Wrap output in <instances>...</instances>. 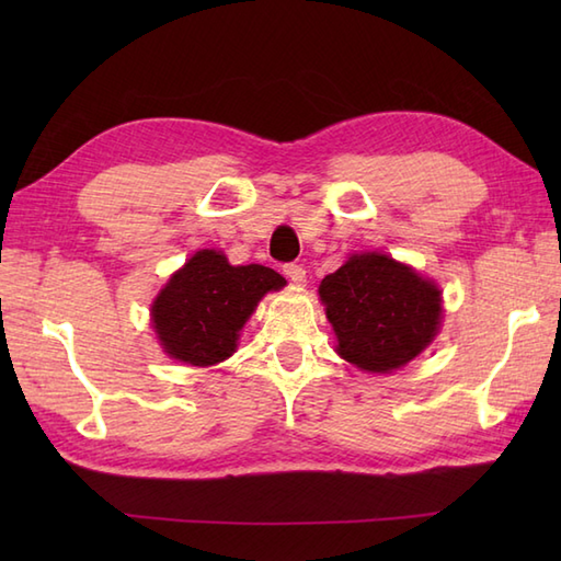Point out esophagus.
Masks as SVG:
<instances>
[{
    "mask_svg": "<svg viewBox=\"0 0 561 561\" xmlns=\"http://www.w3.org/2000/svg\"><path fill=\"white\" fill-rule=\"evenodd\" d=\"M284 277L301 287V284L306 282V270L301 265H296V262H289V265H284Z\"/></svg>",
    "mask_w": 561,
    "mask_h": 561,
    "instance_id": "esophagus-1",
    "label": "esophagus"
}]
</instances>
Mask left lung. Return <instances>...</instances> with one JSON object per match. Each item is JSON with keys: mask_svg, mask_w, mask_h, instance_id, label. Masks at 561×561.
Returning <instances> with one entry per match:
<instances>
[{"mask_svg": "<svg viewBox=\"0 0 561 561\" xmlns=\"http://www.w3.org/2000/svg\"><path fill=\"white\" fill-rule=\"evenodd\" d=\"M337 354L362 371L390 374L420 356L440 328V289L383 253H356L320 282Z\"/></svg>", "mask_w": 561, "mask_h": 561, "instance_id": "1", "label": "left lung"}]
</instances>
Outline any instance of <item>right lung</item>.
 <instances>
[{"mask_svg":"<svg viewBox=\"0 0 561 561\" xmlns=\"http://www.w3.org/2000/svg\"><path fill=\"white\" fill-rule=\"evenodd\" d=\"M287 279L262 265H231L221 250H197L151 304L163 352L190 366H214L236 352L238 332L267 291Z\"/></svg>","mask_w":561,"mask_h":561,"instance_id":"add662e5","label":"right lung"}]
</instances>
